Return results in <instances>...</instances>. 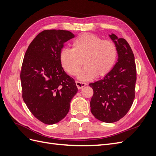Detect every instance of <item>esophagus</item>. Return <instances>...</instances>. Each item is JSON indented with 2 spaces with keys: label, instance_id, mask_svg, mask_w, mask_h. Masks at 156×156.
<instances>
[{
  "label": "esophagus",
  "instance_id": "obj_1",
  "mask_svg": "<svg viewBox=\"0 0 156 156\" xmlns=\"http://www.w3.org/2000/svg\"><path fill=\"white\" fill-rule=\"evenodd\" d=\"M76 85L78 88V89H81L83 87H84V86L87 85V83H82V82H80V81H76Z\"/></svg>",
  "mask_w": 156,
  "mask_h": 156
}]
</instances>
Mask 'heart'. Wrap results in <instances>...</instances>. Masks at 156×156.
Here are the masks:
<instances>
[{
    "mask_svg": "<svg viewBox=\"0 0 156 156\" xmlns=\"http://www.w3.org/2000/svg\"><path fill=\"white\" fill-rule=\"evenodd\" d=\"M119 51L114 41L103 40L94 34H83L72 43V49H64L60 52V60L66 72L76 75L83 64L84 67L79 75L83 81L95 77H104L114 68Z\"/></svg>",
    "mask_w": 156,
    "mask_h": 156,
    "instance_id": "obj_1",
    "label": "heart"
}]
</instances>
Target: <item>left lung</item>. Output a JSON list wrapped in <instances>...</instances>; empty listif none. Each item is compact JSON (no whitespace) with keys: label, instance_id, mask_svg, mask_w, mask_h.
Here are the masks:
<instances>
[{"label":"left lung","instance_id":"left-lung-1","mask_svg":"<svg viewBox=\"0 0 156 156\" xmlns=\"http://www.w3.org/2000/svg\"><path fill=\"white\" fill-rule=\"evenodd\" d=\"M110 37L117 46L118 62L102 79L89 84L94 91L91 112L96 119L107 123L119 121L129 111L135 96L136 80L135 56L130 45L114 34Z\"/></svg>","mask_w":156,"mask_h":156}]
</instances>
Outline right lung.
Listing matches in <instances>:
<instances>
[{
	"label": "right lung",
	"mask_w": 156,
	"mask_h": 156,
	"mask_svg": "<svg viewBox=\"0 0 156 156\" xmlns=\"http://www.w3.org/2000/svg\"><path fill=\"white\" fill-rule=\"evenodd\" d=\"M74 37L68 30H45L32 41L23 58V99L32 114L45 124L57 123L66 116L77 92L60 60L64 44Z\"/></svg>",
	"instance_id": "add662e5"
}]
</instances>
